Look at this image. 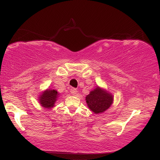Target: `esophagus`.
Masks as SVG:
<instances>
[{
  "instance_id": "1",
  "label": "esophagus",
  "mask_w": 160,
  "mask_h": 160,
  "mask_svg": "<svg viewBox=\"0 0 160 160\" xmlns=\"http://www.w3.org/2000/svg\"><path fill=\"white\" fill-rule=\"evenodd\" d=\"M77 92H78V90H77V89H75V88H71V93L72 95H76Z\"/></svg>"
}]
</instances>
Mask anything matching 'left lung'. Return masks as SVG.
I'll list each match as a JSON object with an SVG mask.
<instances>
[{
  "instance_id": "obj_1",
  "label": "left lung",
  "mask_w": 160,
  "mask_h": 160,
  "mask_svg": "<svg viewBox=\"0 0 160 160\" xmlns=\"http://www.w3.org/2000/svg\"><path fill=\"white\" fill-rule=\"evenodd\" d=\"M86 100L92 111L95 113H101L111 107L113 103V95L97 87L86 97Z\"/></svg>"
}]
</instances>
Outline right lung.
<instances>
[{
    "mask_svg": "<svg viewBox=\"0 0 160 160\" xmlns=\"http://www.w3.org/2000/svg\"><path fill=\"white\" fill-rule=\"evenodd\" d=\"M58 94L56 90H47L40 97V103L46 108H51L54 106L55 102L58 98Z\"/></svg>",
    "mask_w": 160,
    "mask_h": 160,
    "instance_id": "obj_1",
    "label": "right lung"
}]
</instances>
